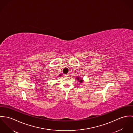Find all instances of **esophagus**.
<instances>
[{"label": "esophagus", "mask_w": 133, "mask_h": 133, "mask_svg": "<svg viewBox=\"0 0 133 133\" xmlns=\"http://www.w3.org/2000/svg\"><path fill=\"white\" fill-rule=\"evenodd\" d=\"M69 74H65V76L66 77H68V76H69Z\"/></svg>", "instance_id": "1"}]
</instances>
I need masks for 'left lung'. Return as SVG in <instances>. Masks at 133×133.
<instances>
[{
    "label": "left lung",
    "instance_id": "8db88e82",
    "mask_svg": "<svg viewBox=\"0 0 133 133\" xmlns=\"http://www.w3.org/2000/svg\"><path fill=\"white\" fill-rule=\"evenodd\" d=\"M76 79L80 82V83H82L83 82V80L82 79H79V78L78 77H77L76 78Z\"/></svg>",
    "mask_w": 133,
    "mask_h": 133
}]
</instances>
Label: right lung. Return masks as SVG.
<instances>
[{"label":"right lung","mask_w":133,"mask_h":133,"mask_svg":"<svg viewBox=\"0 0 133 133\" xmlns=\"http://www.w3.org/2000/svg\"><path fill=\"white\" fill-rule=\"evenodd\" d=\"M61 74H59V76H61Z\"/></svg>","instance_id":"add662e5"}]
</instances>
